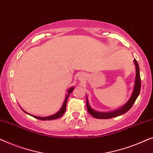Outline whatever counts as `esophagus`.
<instances>
[{"label":"esophagus","mask_w":153,"mask_h":153,"mask_svg":"<svg viewBox=\"0 0 153 153\" xmlns=\"http://www.w3.org/2000/svg\"><path fill=\"white\" fill-rule=\"evenodd\" d=\"M78 79H79L80 81H83V80H84V79H85V75H84V74H83V73H81V74L79 75Z\"/></svg>","instance_id":"1"}]
</instances>
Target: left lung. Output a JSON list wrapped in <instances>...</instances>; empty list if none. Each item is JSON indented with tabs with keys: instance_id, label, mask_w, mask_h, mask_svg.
<instances>
[{
	"instance_id": "1",
	"label": "left lung",
	"mask_w": 153,
	"mask_h": 153,
	"mask_svg": "<svg viewBox=\"0 0 153 153\" xmlns=\"http://www.w3.org/2000/svg\"><path fill=\"white\" fill-rule=\"evenodd\" d=\"M134 63L136 68V76L133 92L130 98H129L127 103H125L124 105L121 106V107L117 108V109L114 111H97L94 110L93 108L91 107V105H90L88 99V97L86 95V106L88 111L90 113V114H91V116H93L94 118L97 119H108L114 118V117L121 116V115L125 114V113L128 111L131 108V106H133L134 103L136 100H137V98L139 95L140 91H141V77H140L139 64H138V62L136 59L134 60Z\"/></svg>"
}]
</instances>
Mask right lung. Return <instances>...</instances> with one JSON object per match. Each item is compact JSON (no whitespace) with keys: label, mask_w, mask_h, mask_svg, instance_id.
<instances>
[{"label":"right lung","mask_w":153,"mask_h":153,"mask_svg":"<svg viewBox=\"0 0 153 153\" xmlns=\"http://www.w3.org/2000/svg\"><path fill=\"white\" fill-rule=\"evenodd\" d=\"M74 89V87L72 86L70 88L68 89V93L66 94V96H65V100L63 102V104H62V105L61 106V108H60V109L56 113V114H53V115H51V116H47V117H39V116H33V115H31L30 114H28V113H27L26 111H24L23 108H22V109L23 110V111H24L26 114L30 115V116L34 117V118H37V119H39V120H54V119H57L58 118H60V116H62V115L64 114V113L65 112V110H66V104H67V102H68V99L69 97V96H70V93H72L73 91V90Z\"/></svg>","instance_id":"1"}]
</instances>
